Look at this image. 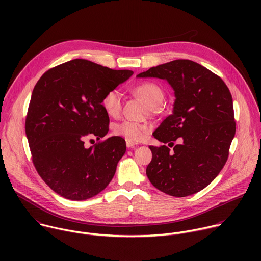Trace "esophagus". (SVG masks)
Masks as SVG:
<instances>
[{"mask_svg": "<svg viewBox=\"0 0 261 261\" xmlns=\"http://www.w3.org/2000/svg\"><path fill=\"white\" fill-rule=\"evenodd\" d=\"M126 144H127V147L133 148V147H135V145H136L137 143H135V142H133V141H130V140H127V141H126Z\"/></svg>", "mask_w": 261, "mask_h": 261, "instance_id": "1", "label": "esophagus"}]
</instances>
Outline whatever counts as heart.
I'll use <instances>...</instances> for the list:
<instances>
[{
    "label": "heart",
    "instance_id": "obj_1",
    "mask_svg": "<svg viewBox=\"0 0 261 261\" xmlns=\"http://www.w3.org/2000/svg\"><path fill=\"white\" fill-rule=\"evenodd\" d=\"M134 92L151 108L158 107L164 99L163 90L154 83H142L134 89ZM123 94L118 89L109 90L102 99V106L110 117H118L121 114ZM148 130L150 127L147 125L133 121H124L115 126V133L130 141L140 140Z\"/></svg>",
    "mask_w": 261,
    "mask_h": 261
}]
</instances>
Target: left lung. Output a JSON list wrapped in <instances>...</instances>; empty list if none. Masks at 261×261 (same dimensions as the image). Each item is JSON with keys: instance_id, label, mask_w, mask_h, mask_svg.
<instances>
[{"instance_id": "obj_1", "label": "left lung", "mask_w": 261, "mask_h": 261, "mask_svg": "<svg viewBox=\"0 0 261 261\" xmlns=\"http://www.w3.org/2000/svg\"><path fill=\"white\" fill-rule=\"evenodd\" d=\"M137 77L167 81L174 91L172 114L153 133L163 143L178 137L170 152L151 145L146 175L154 187L175 197L199 192L225 165L236 134L233 102L218 75L190 60H174L152 67Z\"/></svg>"}]
</instances>
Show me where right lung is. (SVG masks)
Masks as SVG:
<instances>
[{"mask_svg":"<svg viewBox=\"0 0 261 261\" xmlns=\"http://www.w3.org/2000/svg\"><path fill=\"white\" fill-rule=\"evenodd\" d=\"M132 74L75 59L49 69L37 82L25 134L37 172L59 195L86 200L113 179L126 152L125 140L113 136L89 148L85 140L107 134L109 118L102 99Z\"/></svg>","mask_w":261,"mask_h":261,"instance_id":"right-lung-1","label":"right lung"}]
</instances>
